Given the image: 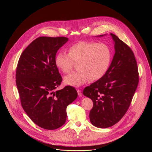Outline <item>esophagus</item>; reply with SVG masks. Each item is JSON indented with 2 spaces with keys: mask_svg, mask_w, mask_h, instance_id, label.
<instances>
[{
  "mask_svg": "<svg viewBox=\"0 0 152 152\" xmlns=\"http://www.w3.org/2000/svg\"><path fill=\"white\" fill-rule=\"evenodd\" d=\"M77 91L78 96H79V97H82V91H81L80 90H77Z\"/></svg>",
  "mask_w": 152,
  "mask_h": 152,
  "instance_id": "esophagus-1",
  "label": "esophagus"
}]
</instances>
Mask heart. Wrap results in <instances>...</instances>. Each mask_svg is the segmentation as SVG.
Returning a JSON list of instances; mask_svg holds the SVG:
<instances>
[{
    "mask_svg": "<svg viewBox=\"0 0 152 152\" xmlns=\"http://www.w3.org/2000/svg\"><path fill=\"white\" fill-rule=\"evenodd\" d=\"M111 51L104 43L81 41L71 46L68 53H59L55 59L56 67L64 73H69L77 64V71L64 77L66 84L79 86L89 79H101L111 62Z\"/></svg>",
    "mask_w": 152,
    "mask_h": 152,
    "instance_id": "heart-1",
    "label": "heart"
}]
</instances>
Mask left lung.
I'll use <instances>...</instances> for the list:
<instances>
[{"instance_id":"1","label":"left lung","mask_w":152,"mask_h":152,"mask_svg":"<svg viewBox=\"0 0 152 152\" xmlns=\"http://www.w3.org/2000/svg\"><path fill=\"white\" fill-rule=\"evenodd\" d=\"M110 34L115 48L110 66L103 77L83 91V95L93 102L90 121L100 128L111 127L122 118L131 103L139 82L133 51L117 35ZM102 36L103 35H99Z\"/></svg>"}]
</instances>
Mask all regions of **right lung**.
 I'll use <instances>...</instances> for the list:
<instances>
[{"instance_id":"1","label":"right lung","mask_w":152,"mask_h":152,"mask_svg":"<svg viewBox=\"0 0 152 152\" xmlns=\"http://www.w3.org/2000/svg\"><path fill=\"white\" fill-rule=\"evenodd\" d=\"M68 40L64 37L36 38L21 53L17 66L16 85L23 109L34 123L48 130L65 124L67 107L77 97L72 86L56 91L62 80L56 54Z\"/></svg>"}]
</instances>
